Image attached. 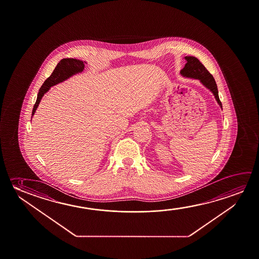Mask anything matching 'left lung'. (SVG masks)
<instances>
[{"instance_id":"left-lung-1","label":"left lung","mask_w":259,"mask_h":259,"mask_svg":"<svg viewBox=\"0 0 259 259\" xmlns=\"http://www.w3.org/2000/svg\"><path fill=\"white\" fill-rule=\"evenodd\" d=\"M185 58L187 60V63L185 67L181 70V74L188 78H195L200 80L205 87L208 88L213 93L217 102L221 106V108H223L222 102L218 95L217 85L211 73L208 72L206 68L203 66V64L197 58L194 56H186Z\"/></svg>"}]
</instances>
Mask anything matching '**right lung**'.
I'll return each mask as SVG.
<instances>
[{
  "label": "right lung",
  "mask_w": 259,
  "mask_h": 259,
  "mask_svg": "<svg viewBox=\"0 0 259 259\" xmlns=\"http://www.w3.org/2000/svg\"><path fill=\"white\" fill-rule=\"evenodd\" d=\"M83 69L84 64L82 61L73 59V58H64V59L61 60L58 64L56 65V67L55 68L52 74L45 80L44 83L40 88L37 98H36V103L34 105V108L32 110V115H34V113L36 111V108H37L42 97L44 96L46 92H48L50 87L59 83L61 81H64V80H66L73 74H77L79 72H82Z\"/></svg>",
  "instance_id": "right-lung-1"
}]
</instances>
